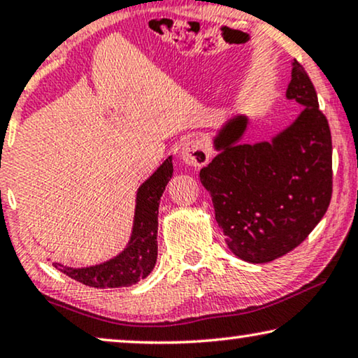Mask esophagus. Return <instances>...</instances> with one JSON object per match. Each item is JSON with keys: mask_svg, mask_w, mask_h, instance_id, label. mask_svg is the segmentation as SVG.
<instances>
[{"mask_svg": "<svg viewBox=\"0 0 358 358\" xmlns=\"http://www.w3.org/2000/svg\"><path fill=\"white\" fill-rule=\"evenodd\" d=\"M180 157L189 167L199 169L209 162V148L203 139H188L181 145Z\"/></svg>", "mask_w": 358, "mask_h": 358, "instance_id": "obj_1", "label": "esophagus"}]
</instances>
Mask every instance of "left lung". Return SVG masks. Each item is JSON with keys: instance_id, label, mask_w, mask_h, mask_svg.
I'll list each match as a JSON object with an SVG mask.
<instances>
[{"instance_id": "1", "label": "left lung", "mask_w": 358, "mask_h": 358, "mask_svg": "<svg viewBox=\"0 0 358 358\" xmlns=\"http://www.w3.org/2000/svg\"><path fill=\"white\" fill-rule=\"evenodd\" d=\"M285 97L301 112L266 141L243 143L250 118L235 115L213 136L217 155L201 169L225 243L246 263H269L299 246L328 210L332 143L318 95L296 62Z\"/></svg>"}]
</instances>
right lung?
Segmentation results:
<instances>
[{
    "mask_svg": "<svg viewBox=\"0 0 358 358\" xmlns=\"http://www.w3.org/2000/svg\"><path fill=\"white\" fill-rule=\"evenodd\" d=\"M172 175V155H169L136 191L134 217L129 240L117 256L103 263L83 266V268L53 263L55 268L80 284L95 287V289H120V287H129L148 278L157 263L160 198Z\"/></svg>",
    "mask_w": 358,
    "mask_h": 358,
    "instance_id": "add662e5",
    "label": "right lung"
}]
</instances>
